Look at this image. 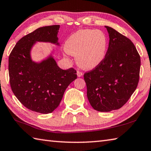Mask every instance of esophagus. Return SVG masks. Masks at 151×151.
Returning a JSON list of instances; mask_svg holds the SVG:
<instances>
[{
	"mask_svg": "<svg viewBox=\"0 0 151 151\" xmlns=\"http://www.w3.org/2000/svg\"><path fill=\"white\" fill-rule=\"evenodd\" d=\"M76 74H77V76H78V77H81V76H83V73L81 72V71H79V70H77V73H76Z\"/></svg>",
	"mask_w": 151,
	"mask_h": 151,
	"instance_id": "esophagus-1",
	"label": "esophagus"
}]
</instances>
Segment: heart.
Masks as SVG:
<instances>
[{
    "instance_id": "b5f03b06",
    "label": "heart",
    "mask_w": 151,
    "mask_h": 151,
    "mask_svg": "<svg viewBox=\"0 0 151 151\" xmlns=\"http://www.w3.org/2000/svg\"><path fill=\"white\" fill-rule=\"evenodd\" d=\"M107 39L99 30H79L66 40L65 50L76 57L79 66L92 69L98 66L105 57Z\"/></svg>"
}]
</instances>
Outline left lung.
I'll return each mask as SVG.
<instances>
[{
	"label": "left lung",
	"instance_id": "8db88e82",
	"mask_svg": "<svg viewBox=\"0 0 151 151\" xmlns=\"http://www.w3.org/2000/svg\"><path fill=\"white\" fill-rule=\"evenodd\" d=\"M109 44L104 60L84 79L92 107L100 112L117 110L129 101L139 81L140 58L129 39L105 26Z\"/></svg>",
	"mask_w": 151,
	"mask_h": 151
}]
</instances>
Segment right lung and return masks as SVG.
<instances>
[{
  "instance_id": "right-lung-1",
  "label": "right lung",
  "mask_w": 151,
  "mask_h": 151,
  "mask_svg": "<svg viewBox=\"0 0 151 151\" xmlns=\"http://www.w3.org/2000/svg\"><path fill=\"white\" fill-rule=\"evenodd\" d=\"M60 25L40 27L17 42L9 58L11 89L20 103L29 110L50 113L59 105L68 86L77 78L73 68L63 70L52 55L40 63L33 61L30 51L37 42L59 45Z\"/></svg>"
}]
</instances>
